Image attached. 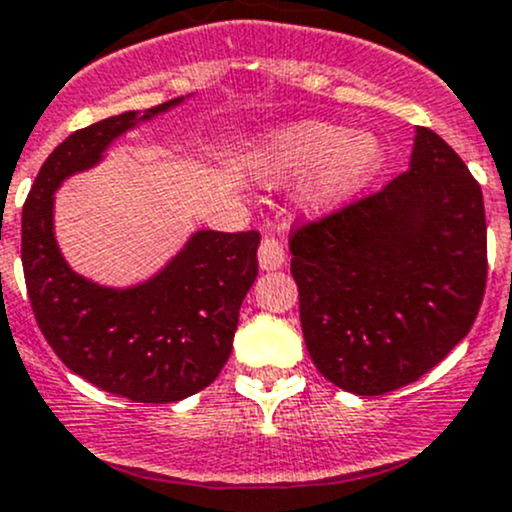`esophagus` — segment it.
Masks as SVG:
<instances>
[{
    "label": "esophagus",
    "instance_id": "obj_1",
    "mask_svg": "<svg viewBox=\"0 0 512 512\" xmlns=\"http://www.w3.org/2000/svg\"><path fill=\"white\" fill-rule=\"evenodd\" d=\"M257 260H260L262 270H279L284 265V245L282 240L274 238V235H265L262 240L260 252H257Z\"/></svg>",
    "mask_w": 512,
    "mask_h": 512
}]
</instances>
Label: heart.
Here are the masks:
<instances>
[{"label":"heart","mask_w":512,"mask_h":512,"mask_svg":"<svg viewBox=\"0 0 512 512\" xmlns=\"http://www.w3.org/2000/svg\"><path fill=\"white\" fill-rule=\"evenodd\" d=\"M265 157L284 176L319 169L311 181L309 201L316 211H326L373 179L383 149L370 134H351V129L333 122H304L274 132L267 139Z\"/></svg>","instance_id":"obj_1"}]
</instances>
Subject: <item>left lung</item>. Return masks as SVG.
<instances>
[{
    "label": "left lung",
    "instance_id": "obj_1",
    "mask_svg": "<svg viewBox=\"0 0 512 512\" xmlns=\"http://www.w3.org/2000/svg\"><path fill=\"white\" fill-rule=\"evenodd\" d=\"M306 348L355 395L422 378L471 331L488 277L483 193L459 154L417 127L410 171L289 238Z\"/></svg>",
    "mask_w": 512,
    "mask_h": 512
}]
</instances>
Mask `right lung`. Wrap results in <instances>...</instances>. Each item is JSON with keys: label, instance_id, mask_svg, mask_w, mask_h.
<instances>
[{"label": "right lung", "instance_id": "right-lung-1", "mask_svg": "<svg viewBox=\"0 0 512 512\" xmlns=\"http://www.w3.org/2000/svg\"><path fill=\"white\" fill-rule=\"evenodd\" d=\"M184 98L107 117L63 139L26 196L21 265L36 324L75 375L132 402H179L218 378L240 304L257 277L260 233L201 230L157 277L107 289L75 274L53 238V191L102 159L112 139Z\"/></svg>", "mask_w": 512, "mask_h": 512}]
</instances>
